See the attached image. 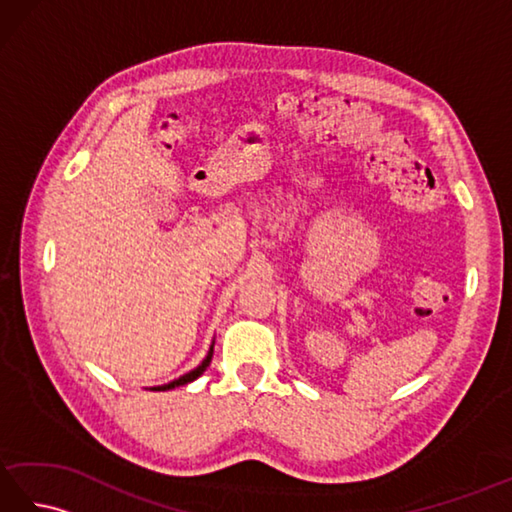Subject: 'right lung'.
Returning a JSON list of instances; mask_svg holds the SVG:
<instances>
[{
    "label": "right lung",
    "instance_id": "add662e5",
    "mask_svg": "<svg viewBox=\"0 0 512 512\" xmlns=\"http://www.w3.org/2000/svg\"><path fill=\"white\" fill-rule=\"evenodd\" d=\"M211 358H213V347L209 350V354H206V358L202 361V365H198L193 369V372H189V374H184V376H180L178 380H173V383H169V385H162V387H154L156 391H167V389H173V387H180V385H187V383H191V380H195L198 376H202L204 374V369L209 367V363H211Z\"/></svg>",
    "mask_w": 512,
    "mask_h": 512
}]
</instances>
